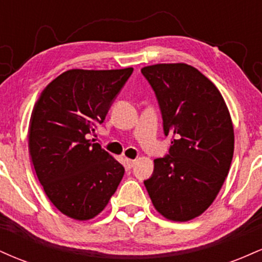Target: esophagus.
I'll list each match as a JSON object with an SVG mask.
<instances>
[{"instance_id": "obj_1", "label": "esophagus", "mask_w": 262, "mask_h": 262, "mask_svg": "<svg viewBox=\"0 0 262 262\" xmlns=\"http://www.w3.org/2000/svg\"><path fill=\"white\" fill-rule=\"evenodd\" d=\"M125 162H127V166H128V169H132V167L134 166V164H135V160H132V159H125Z\"/></svg>"}]
</instances>
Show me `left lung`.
Instances as JSON below:
<instances>
[{
    "label": "left lung",
    "instance_id": "obj_1",
    "mask_svg": "<svg viewBox=\"0 0 262 262\" xmlns=\"http://www.w3.org/2000/svg\"><path fill=\"white\" fill-rule=\"evenodd\" d=\"M154 90L169 154L154 160L144 181L155 209L165 218L187 222L217 197L234 152V129L224 98L212 81L187 64L141 69Z\"/></svg>",
    "mask_w": 262,
    "mask_h": 262
}]
</instances>
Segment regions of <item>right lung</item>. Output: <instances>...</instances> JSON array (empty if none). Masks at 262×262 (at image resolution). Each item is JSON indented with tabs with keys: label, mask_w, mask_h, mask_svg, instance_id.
<instances>
[{
	"label": "right lung",
	"mask_w": 262,
	"mask_h": 262,
	"mask_svg": "<svg viewBox=\"0 0 262 262\" xmlns=\"http://www.w3.org/2000/svg\"><path fill=\"white\" fill-rule=\"evenodd\" d=\"M133 73L73 69L41 92L31 116L28 145L45 194L62 214L87 221L116 192L124 167L89 139Z\"/></svg>",
	"instance_id": "1"
}]
</instances>
